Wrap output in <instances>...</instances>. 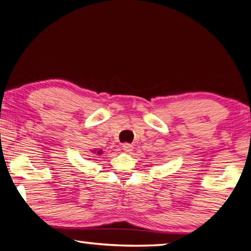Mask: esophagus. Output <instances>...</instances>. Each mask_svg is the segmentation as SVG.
Instances as JSON below:
<instances>
[{"label": "esophagus", "instance_id": "esophagus-1", "mask_svg": "<svg viewBox=\"0 0 251 251\" xmlns=\"http://www.w3.org/2000/svg\"><path fill=\"white\" fill-rule=\"evenodd\" d=\"M122 148H123V150H124V151H126V152H130L131 150H133V145L131 144H128V143H125V144H123L122 145Z\"/></svg>", "mask_w": 251, "mask_h": 251}]
</instances>
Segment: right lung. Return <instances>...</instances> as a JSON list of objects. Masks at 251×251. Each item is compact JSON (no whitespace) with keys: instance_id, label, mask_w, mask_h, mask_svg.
Listing matches in <instances>:
<instances>
[{"instance_id":"1","label":"right lung","mask_w":251,"mask_h":251,"mask_svg":"<svg viewBox=\"0 0 251 251\" xmlns=\"http://www.w3.org/2000/svg\"><path fill=\"white\" fill-rule=\"evenodd\" d=\"M93 153H95V151H94ZM97 153H98V154H101V153H102V150H99V151H98Z\"/></svg>"}]
</instances>
